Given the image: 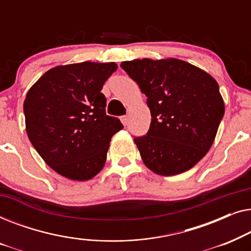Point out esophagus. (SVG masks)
Returning a JSON list of instances; mask_svg holds the SVG:
<instances>
[{"label": "esophagus", "instance_id": "esophagus-1", "mask_svg": "<svg viewBox=\"0 0 251 251\" xmlns=\"http://www.w3.org/2000/svg\"><path fill=\"white\" fill-rule=\"evenodd\" d=\"M120 119H121V122L123 125L126 126V123H128V115H122Z\"/></svg>", "mask_w": 251, "mask_h": 251}]
</instances>
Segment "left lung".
Listing matches in <instances>:
<instances>
[{
    "label": "left lung",
    "instance_id": "left-lung-1",
    "mask_svg": "<svg viewBox=\"0 0 251 251\" xmlns=\"http://www.w3.org/2000/svg\"><path fill=\"white\" fill-rule=\"evenodd\" d=\"M121 67L147 97L151 126L135 137L145 166L161 176L190 170L210 149L224 116L218 83L204 71L175 59H136Z\"/></svg>",
    "mask_w": 251,
    "mask_h": 251
}]
</instances>
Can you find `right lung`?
Here are the masks:
<instances>
[{
  "label": "right lung",
  "mask_w": 251,
  "mask_h": 251,
  "mask_svg": "<svg viewBox=\"0 0 251 251\" xmlns=\"http://www.w3.org/2000/svg\"><path fill=\"white\" fill-rule=\"evenodd\" d=\"M115 63H84L51 68L27 92L24 114L28 138L48 166L73 180L102 169L113 135L123 128L106 114L101 94Z\"/></svg>",
  "instance_id": "1"
}]
</instances>
